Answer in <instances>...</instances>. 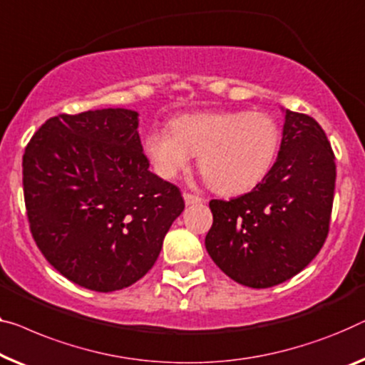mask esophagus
<instances>
[{"mask_svg": "<svg viewBox=\"0 0 365 365\" xmlns=\"http://www.w3.org/2000/svg\"><path fill=\"white\" fill-rule=\"evenodd\" d=\"M183 200H185V203H187V205L203 203V198L198 197V195H193V193H188V192L183 193Z\"/></svg>", "mask_w": 365, "mask_h": 365, "instance_id": "esophagus-1", "label": "esophagus"}]
</instances>
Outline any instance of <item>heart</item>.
Wrapping results in <instances>:
<instances>
[{
	"mask_svg": "<svg viewBox=\"0 0 365 365\" xmlns=\"http://www.w3.org/2000/svg\"><path fill=\"white\" fill-rule=\"evenodd\" d=\"M280 148V128L262 111H211L173 119L144 139L155 173L172 180L198 154L205 180L221 195L244 193L267 175Z\"/></svg>",
	"mask_w": 365,
	"mask_h": 365,
	"instance_id": "1",
	"label": "heart"
}]
</instances>
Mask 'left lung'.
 I'll list each match as a JSON object with an SVG mask.
<instances>
[{"label":"left lung","mask_w":365,"mask_h":365,"mask_svg":"<svg viewBox=\"0 0 365 365\" xmlns=\"http://www.w3.org/2000/svg\"><path fill=\"white\" fill-rule=\"evenodd\" d=\"M336 157L323 128L285 111L275 164L252 192L211 200L206 251L227 277L252 288L292 279L319 252L329 232Z\"/></svg>","instance_id":"8db88e82"}]
</instances>
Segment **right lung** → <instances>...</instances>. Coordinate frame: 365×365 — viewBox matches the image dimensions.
<instances>
[{
	"mask_svg": "<svg viewBox=\"0 0 365 365\" xmlns=\"http://www.w3.org/2000/svg\"><path fill=\"white\" fill-rule=\"evenodd\" d=\"M138 113L123 108L47 119L23 155L34 241L73 284L114 292L144 277L185 208L180 188L149 170Z\"/></svg>",
	"mask_w": 365,
	"mask_h": 365,
	"instance_id": "obj_1",
	"label": "right lung"
}]
</instances>
